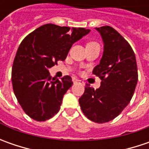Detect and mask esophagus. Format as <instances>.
I'll return each mask as SVG.
<instances>
[{
	"label": "esophagus",
	"instance_id": "obj_1",
	"mask_svg": "<svg viewBox=\"0 0 149 149\" xmlns=\"http://www.w3.org/2000/svg\"><path fill=\"white\" fill-rule=\"evenodd\" d=\"M73 82H74V84L81 83V84H84V83L83 81H81V80H79V79H73Z\"/></svg>",
	"mask_w": 149,
	"mask_h": 149
}]
</instances>
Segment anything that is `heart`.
<instances>
[{
    "label": "heart",
    "instance_id": "obj_1",
    "mask_svg": "<svg viewBox=\"0 0 149 149\" xmlns=\"http://www.w3.org/2000/svg\"><path fill=\"white\" fill-rule=\"evenodd\" d=\"M90 44H96V43H95V42H89V43L88 44V45H90Z\"/></svg>",
    "mask_w": 149,
    "mask_h": 149
}]
</instances>
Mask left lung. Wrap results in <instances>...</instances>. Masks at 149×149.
I'll return each instance as SVG.
<instances>
[{
	"mask_svg": "<svg viewBox=\"0 0 149 149\" xmlns=\"http://www.w3.org/2000/svg\"><path fill=\"white\" fill-rule=\"evenodd\" d=\"M104 42V53L93 74L101 79L95 89L86 84L79 102L89 120L104 123L113 120L129 104L138 82V68L134 50L113 27L95 28Z\"/></svg>",
	"mask_w": 149,
	"mask_h": 149,
	"instance_id": "left-lung-1",
	"label": "left lung"
}]
</instances>
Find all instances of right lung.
Instances as JSON below:
<instances>
[{"label":"right lung","instance_id":"right-lung-1","mask_svg":"<svg viewBox=\"0 0 149 149\" xmlns=\"http://www.w3.org/2000/svg\"><path fill=\"white\" fill-rule=\"evenodd\" d=\"M89 31L46 24L22 40L13 62L11 81L15 95L29 117L45 121L59 112L73 82L69 75L61 80L52 78L48 69L65 60L73 44Z\"/></svg>","mask_w":149,"mask_h":149}]
</instances>
